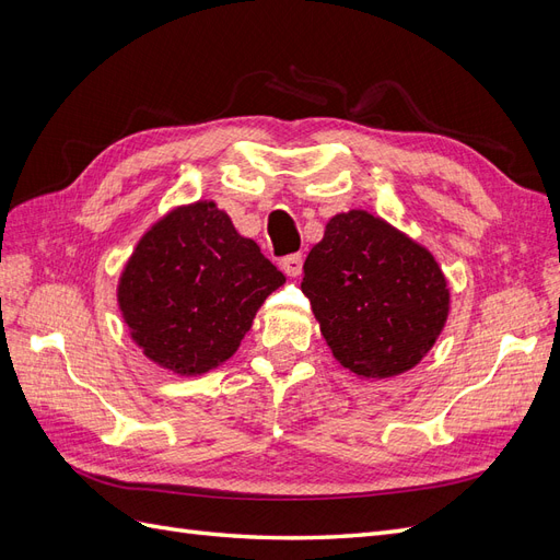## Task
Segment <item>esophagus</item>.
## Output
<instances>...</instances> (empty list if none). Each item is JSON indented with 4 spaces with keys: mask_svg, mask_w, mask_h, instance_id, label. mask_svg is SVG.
I'll return each instance as SVG.
<instances>
[{
    "mask_svg": "<svg viewBox=\"0 0 560 560\" xmlns=\"http://www.w3.org/2000/svg\"><path fill=\"white\" fill-rule=\"evenodd\" d=\"M280 268H282L284 276L296 278V276H301V270H303V257H301V254H287V257H282V261H280Z\"/></svg>",
    "mask_w": 560,
    "mask_h": 560,
    "instance_id": "esophagus-1",
    "label": "esophagus"
}]
</instances>
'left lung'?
I'll return each instance as SVG.
<instances>
[{
	"mask_svg": "<svg viewBox=\"0 0 560 560\" xmlns=\"http://www.w3.org/2000/svg\"><path fill=\"white\" fill-rule=\"evenodd\" d=\"M301 290L336 362L360 378L413 369L451 308L432 252L366 210L329 219L303 264Z\"/></svg>",
	"mask_w": 560,
	"mask_h": 560,
	"instance_id": "8db88e82",
	"label": "left lung"
}]
</instances>
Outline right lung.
Returning a JSON list of instances; mask_svg holds the SVG:
<instances>
[{
	"mask_svg": "<svg viewBox=\"0 0 560 560\" xmlns=\"http://www.w3.org/2000/svg\"><path fill=\"white\" fill-rule=\"evenodd\" d=\"M284 276L212 200L175 208L151 226L118 278V308L151 362L200 376L238 350Z\"/></svg>",
	"mask_w": 560,
	"mask_h": 560,
	"instance_id": "1",
	"label": "right lung"
}]
</instances>
